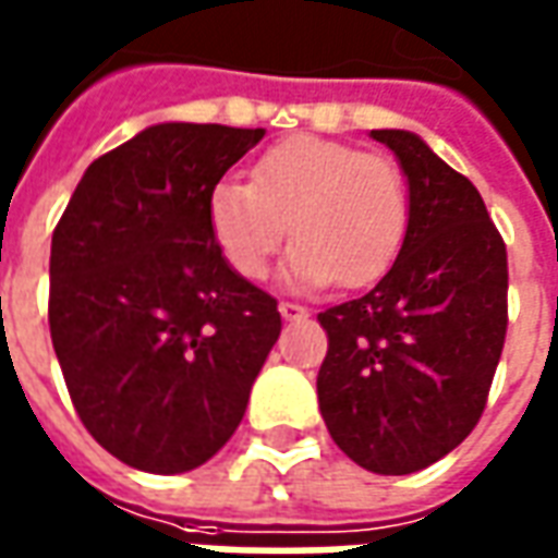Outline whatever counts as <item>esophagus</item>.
Masks as SVG:
<instances>
[{"instance_id": "esophagus-1", "label": "esophagus", "mask_w": 558, "mask_h": 558, "mask_svg": "<svg viewBox=\"0 0 558 558\" xmlns=\"http://www.w3.org/2000/svg\"><path fill=\"white\" fill-rule=\"evenodd\" d=\"M278 311L283 320H299V317H308V308H302V305H295V302H280Z\"/></svg>"}]
</instances>
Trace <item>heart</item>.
<instances>
[{
    "mask_svg": "<svg viewBox=\"0 0 558 558\" xmlns=\"http://www.w3.org/2000/svg\"><path fill=\"white\" fill-rule=\"evenodd\" d=\"M222 259L247 280L265 278L287 226L293 287H366L397 259L409 226L403 173L381 155L324 136H290L259 155L250 183L222 180L207 201Z\"/></svg>",
    "mask_w": 558,
    "mask_h": 558,
    "instance_id": "obj_1",
    "label": "heart"
}]
</instances>
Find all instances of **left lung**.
<instances>
[{"label": "left lung", "instance_id": "obj_1", "mask_svg": "<svg viewBox=\"0 0 558 558\" xmlns=\"http://www.w3.org/2000/svg\"><path fill=\"white\" fill-rule=\"evenodd\" d=\"M407 177L409 226L388 275L320 311L317 400L354 464L403 476L464 442L507 336V247L476 185L412 131H373Z\"/></svg>", "mask_w": 558, "mask_h": 558}]
</instances>
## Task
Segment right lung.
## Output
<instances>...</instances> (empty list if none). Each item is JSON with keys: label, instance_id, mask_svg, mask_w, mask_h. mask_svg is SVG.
I'll list each match as a JSON object with an SVG mask.
<instances>
[{"label": "right lung", "instance_id": "1", "mask_svg": "<svg viewBox=\"0 0 558 558\" xmlns=\"http://www.w3.org/2000/svg\"><path fill=\"white\" fill-rule=\"evenodd\" d=\"M263 128L165 121L100 155L51 238L48 324L72 407L128 468L210 461L280 336L216 247L207 201Z\"/></svg>", "mask_w": 558, "mask_h": 558}]
</instances>
